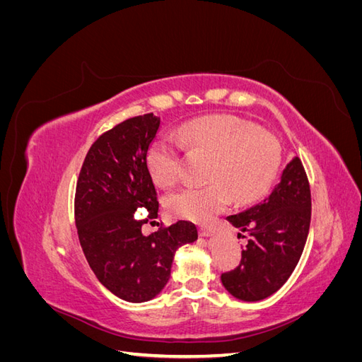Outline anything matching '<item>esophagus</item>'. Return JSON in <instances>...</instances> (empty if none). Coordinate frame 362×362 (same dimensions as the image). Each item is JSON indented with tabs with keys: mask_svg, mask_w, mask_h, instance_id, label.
Masks as SVG:
<instances>
[{
	"mask_svg": "<svg viewBox=\"0 0 362 362\" xmlns=\"http://www.w3.org/2000/svg\"><path fill=\"white\" fill-rule=\"evenodd\" d=\"M199 234L202 237H211V235H214V228L213 226H201Z\"/></svg>",
	"mask_w": 362,
	"mask_h": 362,
	"instance_id": "esophagus-1",
	"label": "esophagus"
}]
</instances>
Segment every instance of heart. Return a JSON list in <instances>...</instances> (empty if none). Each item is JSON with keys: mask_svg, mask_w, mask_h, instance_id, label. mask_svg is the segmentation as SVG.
I'll use <instances>...</instances> for the list:
<instances>
[{"mask_svg": "<svg viewBox=\"0 0 362 362\" xmlns=\"http://www.w3.org/2000/svg\"><path fill=\"white\" fill-rule=\"evenodd\" d=\"M181 144L206 157L204 187H184L166 198L168 211L177 217L205 223L222 213L229 202L246 205L259 199L275 180L282 148L279 140L262 133L254 124L231 116H210L190 120L178 131ZM148 169L160 185H170L180 178L181 146L172 137L152 141Z\"/></svg>", "mask_w": 362, "mask_h": 362, "instance_id": "b5f03b06", "label": "heart"}]
</instances>
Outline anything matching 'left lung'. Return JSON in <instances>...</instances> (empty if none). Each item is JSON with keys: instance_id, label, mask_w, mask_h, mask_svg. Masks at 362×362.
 Instances as JSON below:
<instances>
[{"instance_id": "8db88e82", "label": "left lung", "mask_w": 362, "mask_h": 362, "mask_svg": "<svg viewBox=\"0 0 362 362\" xmlns=\"http://www.w3.org/2000/svg\"><path fill=\"white\" fill-rule=\"evenodd\" d=\"M226 218L243 233L247 245L240 264L222 273V284L234 298L246 302L269 298L298 266L310 233L311 190L300 158L287 164L264 202Z\"/></svg>"}]
</instances>
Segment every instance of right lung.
I'll return each mask as SVG.
<instances>
[{
    "label": "right lung",
    "mask_w": 362,
    "mask_h": 362,
    "mask_svg": "<svg viewBox=\"0 0 362 362\" xmlns=\"http://www.w3.org/2000/svg\"><path fill=\"white\" fill-rule=\"evenodd\" d=\"M160 117H129L95 140L75 190V223L95 276L127 302H146L164 288L177 249L198 238L194 223L178 221L144 235L141 225L158 213L146 156ZM139 207L148 210L136 219Z\"/></svg>",
    "instance_id": "1"
}]
</instances>
